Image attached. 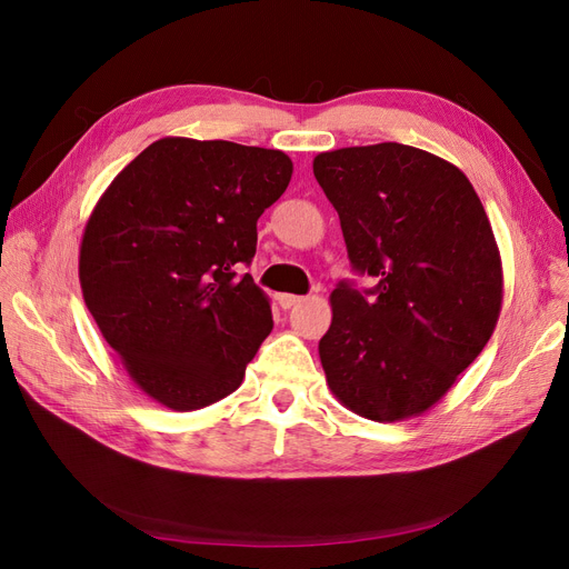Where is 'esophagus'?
Listing matches in <instances>:
<instances>
[{
	"instance_id": "esophagus-1",
	"label": "esophagus",
	"mask_w": 569,
	"mask_h": 569,
	"mask_svg": "<svg viewBox=\"0 0 569 569\" xmlns=\"http://www.w3.org/2000/svg\"><path fill=\"white\" fill-rule=\"evenodd\" d=\"M279 305H281V309H290V307H295V305H300L305 297H300V295H290V292H281L279 297Z\"/></svg>"
}]
</instances>
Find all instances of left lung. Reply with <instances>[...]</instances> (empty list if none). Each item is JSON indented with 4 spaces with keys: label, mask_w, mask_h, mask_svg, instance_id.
Returning <instances> with one entry per match:
<instances>
[{
    "label": "left lung",
    "mask_w": 569,
    "mask_h": 569,
    "mask_svg": "<svg viewBox=\"0 0 569 569\" xmlns=\"http://www.w3.org/2000/svg\"><path fill=\"white\" fill-rule=\"evenodd\" d=\"M365 297L332 290L318 343L341 406L373 422H403L452 390L491 339L502 307V260L468 177L401 142L341 147L313 159Z\"/></svg>",
    "instance_id": "8db88e82"
}]
</instances>
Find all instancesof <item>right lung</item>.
Here are the masks:
<instances>
[{
  "instance_id": "add662e5",
  "label": "right lung",
  "mask_w": 569,
  "mask_h": 569,
  "mask_svg": "<svg viewBox=\"0 0 569 569\" xmlns=\"http://www.w3.org/2000/svg\"><path fill=\"white\" fill-rule=\"evenodd\" d=\"M292 177L281 149L168 136L101 193L84 223V305L131 380L189 412L232 395L264 337L269 297L234 267Z\"/></svg>"
}]
</instances>
